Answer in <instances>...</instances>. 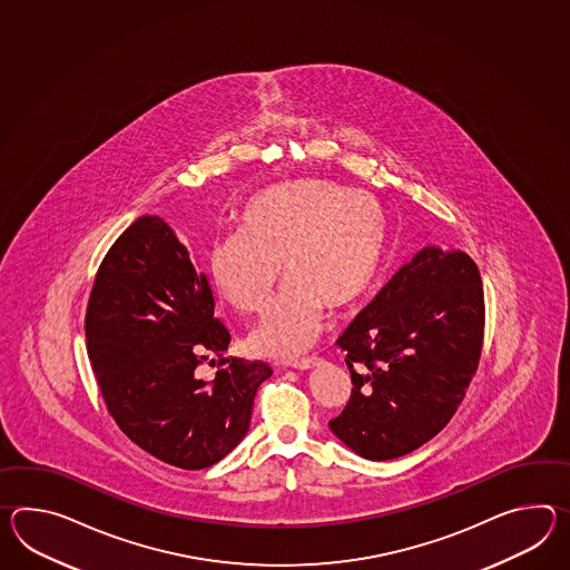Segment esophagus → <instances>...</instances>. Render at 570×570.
Masks as SVG:
<instances>
[{
  "mask_svg": "<svg viewBox=\"0 0 570 570\" xmlns=\"http://www.w3.org/2000/svg\"><path fill=\"white\" fill-rule=\"evenodd\" d=\"M318 362H321V357H316V355H308V357L294 360V362H291V366L296 367V370H308V367L316 366Z\"/></svg>",
  "mask_w": 570,
  "mask_h": 570,
  "instance_id": "1",
  "label": "esophagus"
}]
</instances>
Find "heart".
<instances>
[{
  "instance_id": "obj_1",
  "label": "heart",
  "mask_w": 570,
  "mask_h": 570,
  "mask_svg": "<svg viewBox=\"0 0 570 570\" xmlns=\"http://www.w3.org/2000/svg\"><path fill=\"white\" fill-rule=\"evenodd\" d=\"M391 223L364 191L327 179H292L243 204L239 233L215 240L208 274L243 315L266 308L279 269L288 284L249 337L259 355H294L315 342L327 308L350 313L386 266Z\"/></svg>"
}]
</instances>
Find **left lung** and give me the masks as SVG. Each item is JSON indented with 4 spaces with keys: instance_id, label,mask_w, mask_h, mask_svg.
Returning a JSON list of instances; mask_svg holds the SVG:
<instances>
[{
    "instance_id": "left-lung-1",
    "label": "left lung",
    "mask_w": 570,
    "mask_h": 570,
    "mask_svg": "<svg viewBox=\"0 0 570 570\" xmlns=\"http://www.w3.org/2000/svg\"><path fill=\"white\" fill-rule=\"evenodd\" d=\"M482 340L479 266L464 252L425 247L343 331L354 389L331 431L367 460L417 450L464 401Z\"/></svg>"
}]
</instances>
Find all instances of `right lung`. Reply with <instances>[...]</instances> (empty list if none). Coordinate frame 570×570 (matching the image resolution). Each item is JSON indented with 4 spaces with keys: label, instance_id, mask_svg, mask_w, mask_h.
<instances>
[{
    "label": "right lung",
    "instance_id": "1",
    "mask_svg": "<svg viewBox=\"0 0 570 570\" xmlns=\"http://www.w3.org/2000/svg\"><path fill=\"white\" fill-rule=\"evenodd\" d=\"M86 342L104 403L140 450L177 469H208L245 438L266 362L225 357L208 278L159 216L137 218L101 259ZM215 354L217 360L210 361ZM217 364L203 381L197 367Z\"/></svg>",
    "mask_w": 570,
    "mask_h": 570
}]
</instances>
